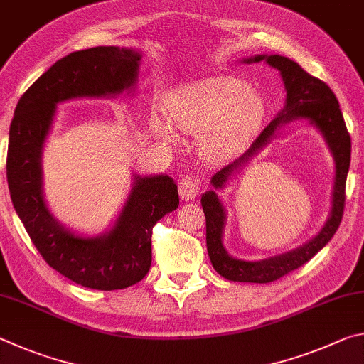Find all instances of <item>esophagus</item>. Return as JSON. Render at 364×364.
Returning a JSON list of instances; mask_svg holds the SVG:
<instances>
[{"label": "esophagus", "mask_w": 364, "mask_h": 364, "mask_svg": "<svg viewBox=\"0 0 364 364\" xmlns=\"http://www.w3.org/2000/svg\"><path fill=\"white\" fill-rule=\"evenodd\" d=\"M178 189L183 200H193L199 191V180L193 175H186L178 183Z\"/></svg>", "instance_id": "34e87169"}]
</instances>
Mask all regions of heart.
Instances as JSON below:
<instances>
[{"label":"heart","mask_w":364,"mask_h":364,"mask_svg":"<svg viewBox=\"0 0 364 364\" xmlns=\"http://www.w3.org/2000/svg\"><path fill=\"white\" fill-rule=\"evenodd\" d=\"M165 114L151 117V128L165 143L178 141V130L197 136L205 162H225L257 133L263 101L241 78L220 75L181 85L165 100Z\"/></svg>","instance_id":"b5f03b06"}]
</instances>
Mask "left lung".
<instances>
[{
    "instance_id": "obj_1",
    "label": "left lung",
    "mask_w": 364,
    "mask_h": 364,
    "mask_svg": "<svg viewBox=\"0 0 364 364\" xmlns=\"http://www.w3.org/2000/svg\"><path fill=\"white\" fill-rule=\"evenodd\" d=\"M264 63L269 64L273 69H278L282 82L286 86V104L284 109L269 122V125L258 134V138L252 143L250 149L234 160L232 164L226 165L212 176V186L215 189L225 188L231 175L236 173L247 160L263 149L271 139H273L276 130L284 123L295 119H306L311 125H315L328 143L332 157L336 162V178L334 189H332V208L329 218L326 221L315 237L306 244L300 245L287 254L276 255L258 262L239 260L228 254L223 245V230L226 223L225 207L218 199L215 191H207L202 196L200 204L205 213L207 223V252L210 257L215 271L223 278L236 282H258L267 284L282 278L291 271L300 268L310 258L315 257L332 236H334L338 225L342 221L343 205H345V183H347V173L350 168V154H352V139L345 127L342 110L338 107L336 95L328 85L316 77H311L301 67L279 54L273 56H254L244 59V63Z\"/></svg>"
}]
</instances>
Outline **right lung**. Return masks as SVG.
Masks as SVG:
<instances>
[{"label": "right lung", "mask_w": 364, "mask_h": 364, "mask_svg": "<svg viewBox=\"0 0 364 364\" xmlns=\"http://www.w3.org/2000/svg\"><path fill=\"white\" fill-rule=\"evenodd\" d=\"M141 59L138 49L119 46H96L59 59L22 95L9 128L6 176L12 205L30 239L49 267L96 291L130 287L147 274L152 228L180 205L176 183L167 175H134L115 225L85 237L49 212L43 196V146L59 102L133 90Z\"/></svg>", "instance_id": "obj_1"}]
</instances>
